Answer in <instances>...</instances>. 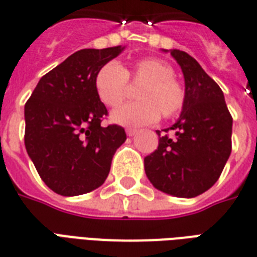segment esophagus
<instances>
[{"instance_id": "34e87169", "label": "esophagus", "mask_w": 257, "mask_h": 257, "mask_svg": "<svg viewBox=\"0 0 257 257\" xmlns=\"http://www.w3.org/2000/svg\"><path fill=\"white\" fill-rule=\"evenodd\" d=\"M137 132H139L137 129H133V128H128V129H126V135H128L129 137L135 136V135H136Z\"/></svg>"}]
</instances>
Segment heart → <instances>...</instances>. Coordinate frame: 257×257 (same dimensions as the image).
<instances>
[{"instance_id":"obj_1","label":"heart","mask_w":257,"mask_h":257,"mask_svg":"<svg viewBox=\"0 0 257 257\" xmlns=\"http://www.w3.org/2000/svg\"><path fill=\"white\" fill-rule=\"evenodd\" d=\"M173 68L156 57H145L122 68L109 61L97 70L93 85L98 100L109 108H116L125 100L128 84L139 85L136 102L113 110L110 120L125 126L152 124L161 114L163 118L177 116L185 104V89L173 77Z\"/></svg>"}]
</instances>
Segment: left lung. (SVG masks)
I'll use <instances>...</instances> for the list:
<instances>
[{
    "label": "left lung",
    "mask_w": 257,
    "mask_h": 257,
    "mask_svg": "<svg viewBox=\"0 0 257 257\" xmlns=\"http://www.w3.org/2000/svg\"><path fill=\"white\" fill-rule=\"evenodd\" d=\"M171 54L183 70L185 104L164 135L157 131L159 147L145 157L144 167L159 191L189 199L219 180L232 151V116L223 90L199 62L183 50L172 49Z\"/></svg>",
    "instance_id": "obj_1"
}]
</instances>
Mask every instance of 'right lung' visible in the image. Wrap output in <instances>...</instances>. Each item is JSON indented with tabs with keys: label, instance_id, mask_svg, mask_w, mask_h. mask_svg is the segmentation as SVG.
I'll use <instances>...</instances> for the list:
<instances>
[{
	"label": "right lung",
	"instance_id": "1",
	"mask_svg": "<svg viewBox=\"0 0 257 257\" xmlns=\"http://www.w3.org/2000/svg\"><path fill=\"white\" fill-rule=\"evenodd\" d=\"M124 48L81 49L42 76L25 104V148L42 181L61 196L84 195L104 184L126 135L108 116L93 80Z\"/></svg>",
	"mask_w": 257,
	"mask_h": 257
}]
</instances>
